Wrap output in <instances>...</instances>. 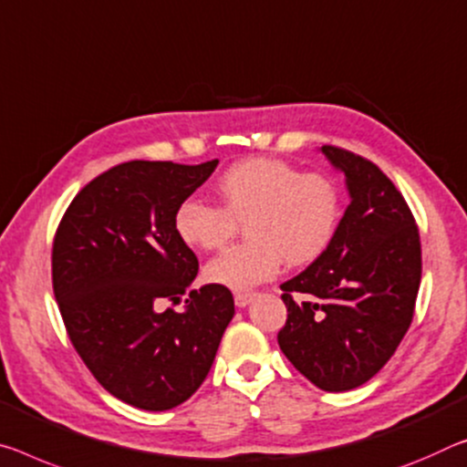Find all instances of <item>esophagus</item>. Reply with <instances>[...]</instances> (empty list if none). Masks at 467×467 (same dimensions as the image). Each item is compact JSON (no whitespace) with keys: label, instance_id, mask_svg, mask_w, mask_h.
I'll return each instance as SVG.
<instances>
[{"label":"esophagus","instance_id":"obj_1","mask_svg":"<svg viewBox=\"0 0 467 467\" xmlns=\"http://www.w3.org/2000/svg\"><path fill=\"white\" fill-rule=\"evenodd\" d=\"M255 295L254 293H236L234 295V306L236 307H247L251 301H254Z\"/></svg>","mask_w":467,"mask_h":467}]
</instances>
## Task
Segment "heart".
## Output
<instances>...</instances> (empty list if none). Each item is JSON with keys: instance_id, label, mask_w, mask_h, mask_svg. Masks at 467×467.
<instances>
[{"instance_id": "heart-1", "label": "heart", "mask_w": 467, "mask_h": 467, "mask_svg": "<svg viewBox=\"0 0 467 467\" xmlns=\"http://www.w3.org/2000/svg\"><path fill=\"white\" fill-rule=\"evenodd\" d=\"M220 205L189 199L174 213V231L184 245L212 251L231 241L245 222V245L231 247L207 262V283L251 291L274 278L283 262L307 265L335 239L343 202L324 174L286 161L251 158L234 164L216 182Z\"/></svg>"}]
</instances>
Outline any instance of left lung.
Returning a JSON list of instances; mask_svg holds the SVG:
<instances>
[{
  "label": "left lung",
  "mask_w": 467,
  "mask_h": 467,
  "mask_svg": "<svg viewBox=\"0 0 467 467\" xmlns=\"http://www.w3.org/2000/svg\"><path fill=\"white\" fill-rule=\"evenodd\" d=\"M320 151L345 174L351 202L330 247L280 285L288 317L278 345L317 389L343 393L380 372L410 328L421 247L410 207L379 166L332 145Z\"/></svg>",
  "instance_id": "obj_1"
}]
</instances>
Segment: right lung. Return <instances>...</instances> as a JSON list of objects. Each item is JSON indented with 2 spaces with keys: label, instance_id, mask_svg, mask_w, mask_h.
<instances>
[{
  "label": "right lung",
  "instance_id": "add662e5",
  "mask_svg": "<svg viewBox=\"0 0 467 467\" xmlns=\"http://www.w3.org/2000/svg\"><path fill=\"white\" fill-rule=\"evenodd\" d=\"M199 166L132 160L72 199L51 254L54 295L74 349L109 395L166 411L202 387L234 316L233 293L205 285L164 309L199 262L176 236L179 205L210 179Z\"/></svg>",
  "mask_w": 467,
  "mask_h": 467
}]
</instances>
